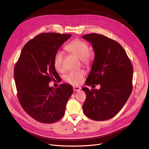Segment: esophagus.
I'll return each instance as SVG.
<instances>
[{
    "label": "esophagus",
    "mask_w": 149,
    "mask_h": 149,
    "mask_svg": "<svg viewBox=\"0 0 149 149\" xmlns=\"http://www.w3.org/2000/svg\"><path fill=\"white\" fill-rule=\"evenodd\" d=\"M73 89L74 92H78L81 89V88L80 86H73Z\"/></svg>",
    "instance_id": "34e87169"
}]
</instances>
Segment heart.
<instances>
[{"instance_id":"b5f03b06","label":"heart","mask_w":149,"mask_h":149,"mask_svg":"<svg viewBox=\"0 0 149 149\" xmlns=\"http://www.w3.org/2000/svg\"><path fill=\"white\" fill-rule=\"evenodd\" d=\"M65 49L69 53L72 54L81 60L83 63L85 65H89L92 59V56L89 53V47L88 43L80 40L74 39L69 42L65 46ZM64 54L60 51H57L55 53L53 57L54 66L58 71H61L63 69V61ZM85 72L83 70L72 71L67 74L65 77V80L73 84H78L81 83Z\"/></svg>"}]
</instances>
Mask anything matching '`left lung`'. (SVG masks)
Masks as SVG:
<instances>
[{
  "instance_id": "obj_1",
  "label": "left lung",
  "mask_w": 149,
  "mask_h": 149,
  "mask_svg": "<svg viewBox=\"0 0 149 149\" xmlns=\"http://www.w3.org/2000/svg\"><path fill=\"white\" fill-rule=\"evenodd\" d=\"M82 37L92 43L95 52L86 84L101 86L100 89L82 88L86 95L84 113L95 121L111 119L120 112L131 94L133 66L124 48L113 39L96 33Z\"/></svg>"
}]
</instances>
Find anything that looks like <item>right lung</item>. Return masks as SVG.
<instances>
[{
  "label": "right lung",
  "mask_w": 149,
  "mask_h": 149,
  "mask_svg": "<svg viewBox=\"0 0 149 149\" xmlns=\"http://www.w3.org/2000/svg\"><path fill=\"white\" fill-rule=\"evenodd\" d=\"M71 36L55 33H42L23 47L14 66L17 97L31 117L42 123H52L65 115L68 101L73 93L71 85L61 84L56 89L49 83L59 76L53 57Z\"/></svg>",
  "instance_id": "add662e5"
}]
</instances>
